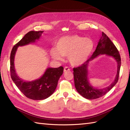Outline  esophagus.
Wrapping results in <instances>:
<instances>
[{
	"label": "esophagus",
	"mask_w": 130,
	"mask_h": 130,
	"mask_svg": "<svg viewBox=\"0 0 130 130\" xmlns=\"http://www.w3.org/2000/svg\"><path fill=\"white\" fill-rule=\"evenodd\" d=\"M70 71V69L68 67H65L64 68V69H63V71H64V73H66L67 71Z\"/></svg>",
	"instance_id": "esophagus-1"
}]
</instances>
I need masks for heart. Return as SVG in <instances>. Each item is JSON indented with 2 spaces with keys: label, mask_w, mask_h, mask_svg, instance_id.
I'll use <instances>...</instances> for the list:
<instances>
[{
  "label": "heart",
  "mask_w": 130,
  "mask_h": 130,
  "mask_svg": "<svg viewBox=\"0 0 130 130\" xmlns=\"http://www.w3.org/2000/svg\"><path fill=\"white\" fill-rule=\"evenodd\" d=\"M56 49H52L51 55L55 59L61 60L62 56L69 57L71 65L79 66L89 58L94 48L93 41L78 35L67 36L57 41Z\"/></svg>",
  "instance_id": "heart-1"
}]
</instances>
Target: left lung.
I'll use <instances>...</instances> for the list:
<instances>
[{
  "label": "left lung",
  "mask_w": 130,
  "mask_h": 130,
  "mask_svg": "<svg viewBox=\"0 0 130 130\" xmlns=\"http://www.w3.org/2000/svg\"><path fill=\"white\" fill-rule=\"evenodd\" d=\"M100 54H107L112 56L118 62L117 75L114 82L108 87L103 89H97L92 87L88 82L87 67L90 60ZM121 64L120 55L117 48L108 37L102 32L95 51L89 59L80 67L74 68V84L76 89L80 94L88 99H94L102 97L106 94L117 83L119 78Z\"/></svg>",
  "instance_id": "left-lung-1"
}]
</instances>
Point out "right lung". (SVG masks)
<instances>
[{
  "label": "right lung",
  "instance_id": "right-lung-1",
  "mask_svg": "<svg viewBox=\"0 0 130 130\" xmlns=\"http://www.w3.org/2000/svg\"><path fill=\"white\" fill-rule=\"evenodd\" d=\"M43 31H31L27 33L22 39L13 46L10 57L11 78L16 86L26 97L34 100H43L52 95L56 89L58 80L63 71L62 67L57 68H47L40 79L32 82H25L17 75L14 61L18 46H22L35 42L41 36Z\"/></svg>",
  "mask_w": 130,
  "mask_h": 130
}]
</instances>
